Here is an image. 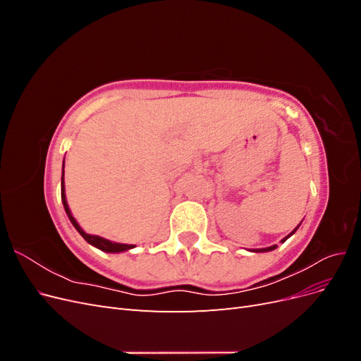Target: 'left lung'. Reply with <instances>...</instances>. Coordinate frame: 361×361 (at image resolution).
<instances>
[{
  "instance_id": "left-lung-1",
  "label": "left lung",
  "mask_w": 361,
  "mask_h": 361,
  "mask_svg": "<svg viewBox=\"0 0 361 361\" xmlns=\"http://www.w3.org/2000/svg\"><path fill=\"white\" fill-rule=\"evenodd\" d=\"M298 227H300V224H298L297 227H295L293 231H292V232H290L288 236L283 238V239H281V243H285L288 238H290V236H292L295 232H297V228H298ZM276 248H277V245H271V247H267V248H251L250 251H253V253H267V251H272V250H276Z\"/></svg>"
}]
</instances>
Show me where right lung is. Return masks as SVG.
<instances>
[{
    "label": "right lung",
    "mask_w": 361,
    "mask_h": 361,
    "mask_svg": "<svg viewBox=\"0 0 361 361\" xmlns=\"http://www.w3.org/2000/svg\"><path fill=\"white\" fill-rule=\"evenodd\" d=\"M61 202H63V206H64V211H66L68 216L71 223L73 224V227L78 231V233L85 239L87 243H89L90 245L99 248L102 251H105V253H122V251H128L130 248H134L135 245L133 244H120V243H113L110 241V239H105L102 236H97V235H89L85 233L81 226L78 224V221L75 220L71 209H69V204H68V200H66V194H64V161H63V173H61Z\"/></svg>",
    "instance_id": "add662e5"
}]
</instances>
